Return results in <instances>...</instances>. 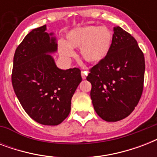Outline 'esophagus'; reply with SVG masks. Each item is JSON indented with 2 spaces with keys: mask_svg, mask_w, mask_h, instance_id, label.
<instances>
[{
  "mask_svg": "<svg viewBox=\"0 0 157 157\" xmlns=\"http://www.w3.org/2000/svg\"><path fill=\"white\" fill-rule=\"evenodd\" d=\"M86 76H87V71H81V77H82V79H85L86 78Z\"/></svg>",
  "mask_w": 157,
  "mask_h": 157,
  "instance_id": "1",
  "label": "esophagus"
}]
</instances>
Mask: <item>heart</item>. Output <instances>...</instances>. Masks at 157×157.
Returning a JSON list of instances; mask_svg holds the SVG:
<instances>
[{"label":"heart","mask_w":157,"mask_h":157,"mask_svg":"<svg viewBox=\"0 0 157 157\" xmlns=\"http://www.w3.org/2000/svg\"><path fill=\"white\" fill-rule=\"evenodd\" d=\"M66 42L59 41V51L64 58L75 55L72 49L81 48V55L90 63L103 61L109 53L112 43V33L106 27L88 25L71 30L66 36Z\"/></svg>","instance_id":"b5f03b06"}]
</instances>
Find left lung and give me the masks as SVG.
<instances>
[{
  "mask_svg": "<svg viewBox=\"0 0 157 157\" xmlns=\"http://www.w3.org/2000/svg\"><path fill=\"white\" fill-rule=\"evenodd\" d=\"M112 47L103 61L91 67L86 79L98 117L121 121L134 110L144 90L145 59L137 40L121 28H114Z\"/></svg>",
  "mask_w": 157,
  "mask_h": 157,
  "instance_id": "8db88e82",
  "label": "left lung"
}]
</instances>
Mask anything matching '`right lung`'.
I'll use <instances>...</instances> for the list:
<instances>
[{
  "mask_svg": "<svg viewBox=\"0 0 157 157\" xmlns=\"http://www.w3.org/2000/svg\"><path fill=\"white\" fill-rule=\"evenodd\" d=\"M45 25L26 36L14 53L11 81L27 114L39 124L58 125L68 117L71 100L81 83V70L58 68L47 53L57 50Z\"/></svg>",
  "mask_w": 157,
  "mask_h": 157,
  "instance_id": "right-lung-1",
  "label": "right lung"
}]
</instances>
